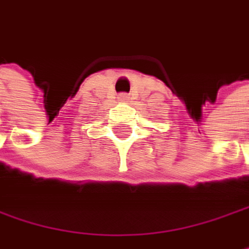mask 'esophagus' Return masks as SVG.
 I'll use <instances>...</instances> for the list:
<instances>
[{
    "mask_svg": "<svg viewBox=\"0 0 249 249\" xmlns=\"http://www.w3.org/2000/svg\"><path fill=\"white\" fill-rule=\"evenodd\" d=\"M119 100H122V101L127 100V95H126V94H120V95H119Z\"/></svg>",
    "mask_w": 249,
    "mask_h": 249,
    "instance_id": "esophagus-1",
    "label": "esophagus"
}]
</instances>
